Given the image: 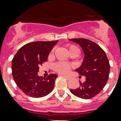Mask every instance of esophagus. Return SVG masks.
<instances>
[{
    "label": "esophagus",
    "mask_w": 121,
    "mask_h": 121,
    "mask_svg": "<svg viewBox=\"0 0 121 121\" xmlns=\"http://www.w3.org/2000/svg\"><path fill=\"white\" fill-rule=\"evenodd\" d=\"M63 77H64L65 78H66V80H70V77H68V76H67V75H63Z\"/></svg>",
    "instance_id": "esophagus-1"
}]
</instances>
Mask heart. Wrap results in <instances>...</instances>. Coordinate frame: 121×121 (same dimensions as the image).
Wrapping results in <instances>:
<instances>
[{
  "mask_svg": "<svg viewBox=\"0 0 121 121\" xmlns=\"http://www.w3.org/2000/svg\"><path fill=\"white\" fill-rule=\"evenodd\" d=\"M68 49H69V52L70 53H72L73 52H77L79 54L80 51L79 49L77 47H76L75 46L70 45L68 47ZM54 68L55 70L57 72H58L60 73H66L67 72H69V70L71 68V65L66 63L63 62H59L57 63L54 66Z\"/></svg>",
  "mask_w": 121,
  "mask_h": 121,
  "instance_id": "heart-1",
  "label": "heart"
}]
</instances>
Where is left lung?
<instances>
[{
	"label": "left lung",
	"instance_id": "1",
	"mask_svg": "<svg viewBox=\"0 0 121 121\" xmlns=\"http://www.w3.org/2000/svg\"><path fill=\"white\" fill-rule=\"evenodd\" d=\"M69 41L78 44L82 49L84 58L75 71L85 77L84 82H80L78 88L70 89V92L78 97L90 99L99 94L107 83L110 71L109 61L105 51L94 42L83 38Z\"/></svg>",
	"mask_w": 121,
	"mask_h": 121
}]
</instances>
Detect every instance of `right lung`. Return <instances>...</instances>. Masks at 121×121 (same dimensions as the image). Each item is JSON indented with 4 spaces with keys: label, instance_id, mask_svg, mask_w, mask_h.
I'll list each match as a JSON object with an SVG mask.
<instances>
[{
    "label": "right lung",
    "instance_id": "add662e5",
    "mask_svg": "<svg viewBox=\"0 0 121 121\" xmlns=\"http://www.w3.org/2000/svg\"><path fill=\"white\" fill-rule=\"evenodd\" d=\"M58 41H36L19 49L12 61L13 78L18 87L31 97L40 98L51 93L58 75L48 77L38 75L39 66L47 60L49 53Z\"/></svg>",
    "mask_w": 121,
    "mask_h": 121
}]
</instances>
